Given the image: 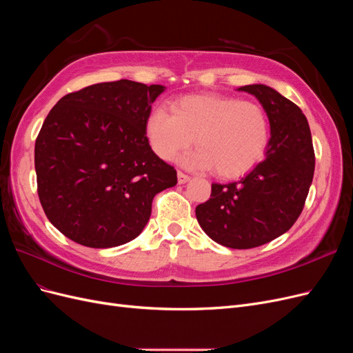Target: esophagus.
<instances>
[{"label": "esophagus", "mask_w": 353, "mask_h": 353, "mask_svg": "<svg viewBox=\"0 0 353 353\" xmlns=\"http://www.w3.org/2000/svg\"><path fill=\"white\" fill-rule=\"evenodd\" d=\"M176 175H178V183H179V184H185L187 181L190 179V176H188L187 174H184L183 170H178Z\"/></svg>", "instance_id": "34e87169"}]
</instances>
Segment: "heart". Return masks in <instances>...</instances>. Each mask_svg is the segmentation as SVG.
Listing matches in <instances>:
<instances>
[{
    "instance_id": "obj_1",
    "label": "heart",
    "mask_w": 353,
    "mask_h": 353,
    "mask_svg": "<svg viewBox=\"0 0 353 353\" xmlns=\"http://www.w3.org/2000/svg\"><path fill=\"white\" fill-rule=\"evenodd\" d=\"M145 134L153 152L172 160L196 140L187 166L213 169L221 178H237L259 163L270 138V121L262 105L230 95H185L147 117ZM196 138L194 139V137Z\"/></svg>"
}]
</instances>
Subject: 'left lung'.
<instances>
[{"label":"left lung","mask_w":353,"mask_h":353,"mask_svg":"<svg viewBox=\"0 0 353 353\" xmlns=\"http://www.w3.org/2000/svg\"><path fill=\"white\" fill-rule=\"evenodd\" d=\"M268 114L271 140L265 160L236 183L212 184L196 216L225 248L252 249L290 230L301 215L315 170L311 130L297 105L266 85H245Z\"/></svg>","instance_id":"8db88e82"}]
</instances>
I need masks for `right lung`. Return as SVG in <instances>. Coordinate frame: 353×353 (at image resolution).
<instances>
[{
	"label": "right lung",
	"mask_w": 353,
	"mask_h": 353,
	"mask_svg": "<svg viewBox=\"0 0 353 353\" xmlns=\"http://www.w3.org/2000/svg\"><path fill=\"white\" fill-rule=\"evenodd\" d=\"M162 85L121 79L61 97L35 141L41 206L61 234L87 248L134 240L153 197L176 184V170L148 144L145 122Z\"/></svg>",
	"instance_id": "right-lung-1"
}]
</instances>
